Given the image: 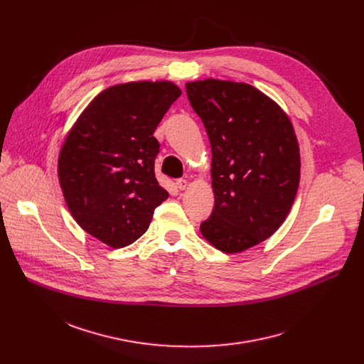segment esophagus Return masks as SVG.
Masks as SVG:
<instances>
[{"instance_id": "esophagus-1", "label": "esophagus", "mask_w": 364, "mask_h": 364, "mask_svg": "<svg viewBox=\"0 0 364 364\" xmlns=\"http://www.w3.org/2000/svg\"><path fill=\"white\" fill-rule=\"evenodd\" d=\"M176 186L178 187V190L184 191V190H187V187H188V181H187V180H184V178H180V180H177Z\"/></svg>"}]
</instances>
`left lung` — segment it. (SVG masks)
<instances>
[{
	"mask_svg": "<svg viewBox=\"0 0 364 364\" xmlns=\"http://www.w3.org/2000/svg\"><path fill=\"white\" fill-rule=\"evenodd\" d=\"M190 105L212 146L215 207L203 237L225 253H239L271 237L294 204L301 171L299 145L287 112L243 82L186 83Z\"/></svg>",
	"mask_w": 364,
	"mask_h": 364,
	"instance_id": "obj_1",
	"label": "left lung"
}]
</instances>
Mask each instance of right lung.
Returning <instances> with one entry per match:
<instances>
[{
    "mask_svg": "<svg viewBox=\"0 0 364 364\" xmlns=\"http://www.w3.org/2000/svg\"><path fill=\"white\" fill-rule=\"evenodd\" d=\"M170 80L118 83L96 95L68 132L58 176L68 209L90 236L118 249L141 237L168 193L154 173L160 121L180 97Z\"/></svg>",
    "mask_w": 364,
    "mask_h": 364,
    "instance_id": "obj_1",
    "label": "right lung"
}]
</instances>
